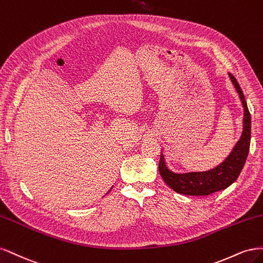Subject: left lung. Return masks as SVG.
Listing matches in <instances>:
<instances>
[{"mask_svg": "<svg viewBox=\"0 0 263 263\" xmlns=\"http://www.w3.org/2000/svg\"><path fill=\"white\" fill-rule=\"evenodd\" d=\"M230 78L243 106V130L241 137L224 162L206 172L177 173L166 165L164 155L160 152L159 174L169 188L178 193L185 196H210L214 192L224 190L236 181L246 163L251 138L250 112L238 82L231 73Z\"/></svg>", "mask_w": 263, "mask_h": 263, "instance_id": "1", "label": "left lung"}]
</instances>
